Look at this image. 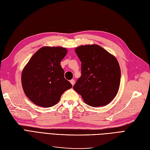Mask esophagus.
I'll use <instances>...</instances> for the list:
<instances>
[{
	"mask_svg": "<svg viewBox=\"0 0 150 150\" xmlns=\"http://www.w3.org/2000/svg\"><path fill=\"white\" fill-rule=\"evenodd\" d=\"M70 83H71V84H72V86H74V83H75L74 79H71V80L70 81Z\"/></svg>",
	"mask_w": 150,
	"mask_h": 150,
	"instance_id": "1",
	"label": "esophagus"
}]
</instances>
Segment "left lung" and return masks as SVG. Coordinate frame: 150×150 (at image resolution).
<instances>
[{
    "label": "left lung",
    "instance_id": "8db88e82",
    "mask_svg": "<svg viewBox=\"0 0 150 150\" xmlns=\"http://www.w3.org/2000/svg\"><path fill=\"white\" fill-rule=\"evenodd\" d=\"M75 52L81 62V76L73 89L91 106L107 105L120 88L121 70L116 58L96 44L79 46Z\"/></svg>",
    "mask_w": 150,
    "mask_h": 150
}]
</instances>
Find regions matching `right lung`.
Segmentation results:
<instances>
[{"mask_svg":"<svg viewBox=\"0 0 150 150\" xmlns=\"http://www.w3.org/2000/svg\"><path fill=\"white\" fill-rule=\"evenodd\" d=\"M67 52L62 47L45 46L30 59L22 72L24 91L36 105L49 108L56 104L61 95L72 88L64 78L61 61Z\"/></svg>","mask_w":150,"mask_h":150,"instance_id":"right-lung-1","label":"right lung"}]
</instances>
